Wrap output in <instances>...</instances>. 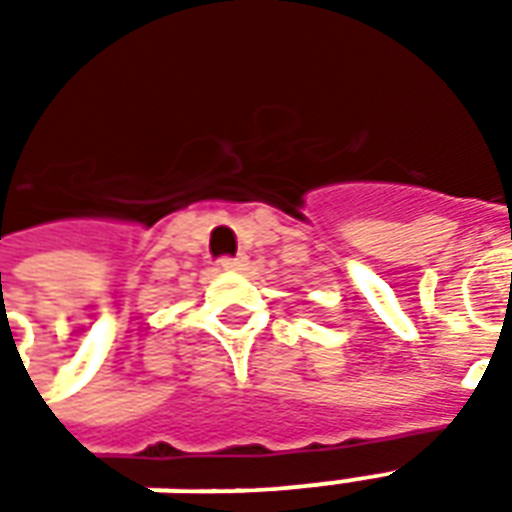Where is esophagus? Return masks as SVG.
<instances>
[{
  "instance_id": "1",
  "label": "esophagus",
  "mask_w": 512,
  "mask_h": 512,
  "mask_svg": "<svg viewBox=\"0 0 512 512\" xmlns=\"http://www.w3.org/2000/svg\"><path fill=\"white\" fill-rule=\"evenodd\" d=\"M219 266L224 268V271H241V268L246 266V257L238 255V257H222L219 260Z\"/></svg>"
}]
</instances>
